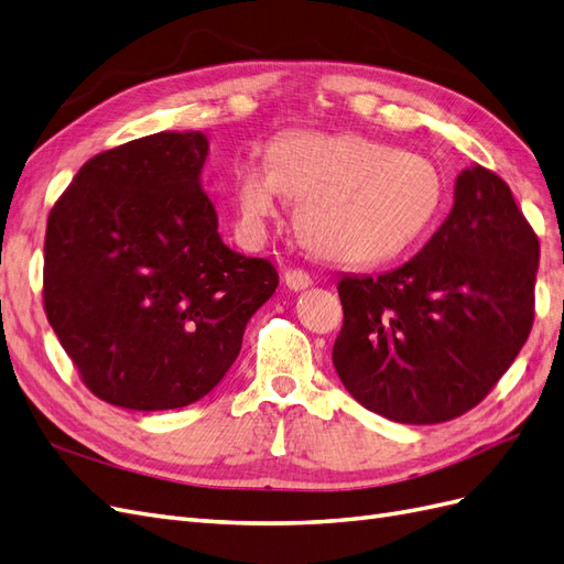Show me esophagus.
Returning <instances> with one entry per match:
<instances>
[{
    "instance_id": "esophagus-1",
    "label": "esophagus",
    "mask_w": 564,
    "mask_h": 564,
    "mask_svg": "<svg viewBox=\"0 0 564 564\" xmlns=\"http://www.w3.org/2000/svg\"><path fill=\"white\" fill-rule=\"evenodd\" d=\"M284 282H286L289 289H294V292H301V289H308L313 284V278L305 270H301V268H286L284 270Z\"/></svg>"
}]
</instances>
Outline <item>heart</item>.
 <instances>
[{
	"mask_svg": "<svg viewBox=\"0 0 564 564\" xmlns=\"http://www.w3.org/2000/svg\"><path fill=\"white\" fill-rule=\"evenodd\" d=\"M445 183L416 152L360 133L289 131L268 148V162L237 172V209L249 230L299 202L305 247L336 263H379L412 247L435 218Z\"/></svg>",
	"mask_w": 564,
	"mask_h": 564,
	"instance_id": "1",
	"label": "heart"
}]
</instances>
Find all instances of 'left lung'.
<instances>
[{
	"label": "left lung",
	"mask_w": 564,
	"mask_h": 564,
	"mask_svg": "<svg viewBox=\"0 0 564 564\" xmlns=\"http://www.w3.org/2000/svg\"><path fill=\"white\" fill-rule=\"evenodd\" d=\"M536 270L539 237L508 183L466 166L452 214L412 261L338 280V379L390 421L442 423L470 412L532 332Z\"/></svg>",
	"instance_id": "8db88e82"
}]
</instances>
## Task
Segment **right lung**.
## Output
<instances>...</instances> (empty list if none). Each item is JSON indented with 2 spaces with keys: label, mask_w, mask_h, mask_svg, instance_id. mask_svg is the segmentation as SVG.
Here are the masks:
<instances>
[{
  "label": "right lung",
  "mask_w": 564,
  "mask_h": 564,
  "mask_svg": "<svg viewBox=\"0 0 564 564\" xmlns=\"http://www.w3.org/2000/svg\"><path fill=\"white\" fill-rule=\"evenodd\" d=\"M209 143L162 131L98 152L48 212L44 313L82 383L115 406L193 404L240 355L280 282L220 242Z\"/></svg>",
  "instance_id": "obj_1"
}]
</instances>
